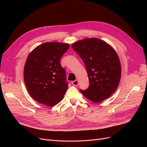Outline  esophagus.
Wrapping results in <instances>:
<instances>
[{
  "label": "esophagus",
  "instance_id": "esophagus-1",
  "mask_svg": "<svg viewBox=\"0 0 147 147\" xmlns=\"http://www.w3.org/2000/svg\"><path fill=\"white\" fill-rule=\"evenodd\" d=\"M78 83H79L78 79H76V80H74V81L72 82V84L73 85V86H77L78 85Z\"/></svg>",
  "mask_w": 147,
  "mask_h": 147
}]
</instances>
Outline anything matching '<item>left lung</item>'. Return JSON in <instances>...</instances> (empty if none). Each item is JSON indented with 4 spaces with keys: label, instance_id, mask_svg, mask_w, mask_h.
I'll return each instance as SVG.
<instances>
[{
    "label": "left lung",
    "instance_id": "1",
    "mask_svg": "<svg viewBox=\"0 0 147 147\" xmlns=\"http://www.w3.org/2000/svg\"><path fill=\"white\" fill-rule=\"evenodd\" d=\"M72 48L83 60L89 79L87 90H80L83 95L94 102L109 98L119 85L121 67L115 49L96 38L74 42Z\"/></svg>",
    "mask_w": 147,
    "mask_h": 147
}]
</instances>
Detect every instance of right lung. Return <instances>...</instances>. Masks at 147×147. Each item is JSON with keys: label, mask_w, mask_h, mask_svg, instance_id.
<instances>
[{"label": "right lung", "mask_w": 147, "mask_h": 147, "mask_svg": "<svg viewBox=\"0 0 147 147\" xmlns=\"http://www.w3.org/2000/svg\"><path fill=\"white\" fill-rule=\"evenodd\" d=\"M69 48L68 43L46 42L28 55L24 79L28 92L38 102L52 107L63 99L68 86L60 60Z\"/></svg>", "instance_id": "1"}]
</instances>
